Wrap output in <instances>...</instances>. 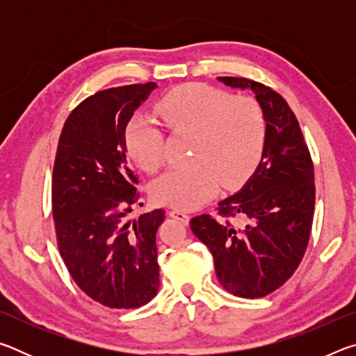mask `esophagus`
I'll list each match as a JSON object with an SVG mask.
<instances>
[{"label": "esophagus", "mask_w": 356, "mask_h": 356, "mask_svg": "<svg viewBox=\"0 0 356 356\" xmlns=\"http://www.w3.org/2000/svg\"><path fill=\"white\" fill-rule=\"evenodd\" d=\"M170 216H171V218H174V220L182 221L184 225H188L190 216H188V213L184 212V210H180V209H172L171 212H170Z\"/></svg>", "instance_id": "obj_1"}]
</instances>
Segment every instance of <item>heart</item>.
Instances as JSON below:
<instances>
[{"label": "heart", "instance_id": "1", "mask_svg": "<svg viewBox=\"0 0 356 356\" xmlns=\"http://www.w3.org/2000/svg\"><path fill=\"white\" fill-rule=\"evenodd\" d=\"M156 113L172 131H195L190 165L168 170L152 184L159 204L193 209L209 201L218 186H236L248 179L261 161L267 143V120L259 102L232 97L200 83L174 88ZM165 138L150 120L135 118L125 127V147L143 170L155 171L163 161Z\"/></svg>", "mask_w": 356, "mask_h": 356}]
</instances>
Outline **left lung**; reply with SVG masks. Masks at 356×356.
<instances>
[{
	"mask_svg": "<svg viewBox=\"0 0 356 356\" xmlns=\"http://www.w3.org/2000/svg\"><path fill=\"white\" fill-rule=\"evenodd\" d=\"M218 80L254 92L267 120V143L243 188L218 202V216H195L190 227L212 252L220 284L236 297L261 298L284 284L305 256L314 216V165L298 120L278 92L248 78Z\"/></svg>",
	"mask_w": 356,
	"mask_h": 356,
	"instance_id": "1",
	"label": "left lung"
}]
</instances>
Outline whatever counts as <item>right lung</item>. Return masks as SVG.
<instances>
[{
    "label": "right lung",
    "instance_id": "add662e5",
    "mask_svg": "<svg viewBox=\"0 0 356 356\" xmlns=\"http://www.w3.org/2000/svg\"><path fill=\"white\" fill-rule=\"evenodd\" d=\"M155 88L129 84L84 99L58 143L51 207L59 254L76 286L108 308H140L160 286L155 236L165 210L127 220L140 191L125 147V127Z\"/></svg>",
    "mask_w": 356,
    "mask_h": 356
}]
</instances>
